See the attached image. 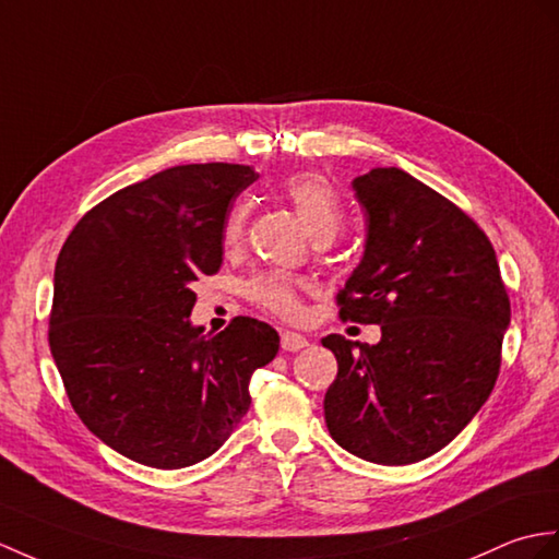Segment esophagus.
Listing matches in <instances>:
<instances>
[{"label":"esophagus","instance_id":"34e87169","mask_svg":"<svg viewBox=\"0 0 559 559\" xmlns=\"http://www.w3.org/2000/svg\"><path fill=\"white\" fill-rule=\"evenodd\" d=\"M307 345H309V341L300 333H293V331L281 333V347L285 349V353H297V349H302Z\"/></svg>","mask_w":559,"mask_h":559}]
</instances>
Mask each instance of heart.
<instances>
[{
  "mask_svg": "<svg viewBox=\"0 0 559 559\" xmlns=\"http://www.w3.org/2000/svg\"><path fill=\"white\" fill-rule=\"evenodd\" d=\"M285 198L293 204L295 214L300 216L302 226L309 236H319V233H329L335 236L343 224V206L338 200V192L333 190L326 178L317 174H300L285 180L283 186ZM248 204L240 202L233 206L224 224V245L236 248L245 236V226H248ZM307 285L290 276L281 274H266L257 276L248 285V295L254 305L271 311L281 319H300L302 317V290Z\"/></svg>",
  "mask_w": 559,
  "mask_h": 559,
  "instance_id": "heart-1",
  "label": "heart"
}]
</instances>
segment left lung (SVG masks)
<instances>
[{
  "mask_svg": "<svg viewBox=\"0 0 559 559\" xmlns=\"http://www.w3.org/2000/svg\"><path fill=\"white\" fill-rule=\"evenodd\" d=\"M365 257L338 293L343 321L379 323L376 345L323 338L338 376L323 397L331 438L376 464L443 450L484 407L500 371L510 297L486 233L402 168L353 180Z\"/></svg>",
  "mask_w": 559,
  "mask_h": 559,
  "instance_id": "1",
  "label": "left lung"
}]
</instances>
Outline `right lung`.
<instances>
[{"label":"right lung","instance_id":"right-lung-1","mask_svg":"<svg viewBox=\"0 0 559 559\" xmlns=\"http://www.w3.org/2000/svg\"><path fill=\"white\" fill-rule=\"evenodd\" d=\"M242 164H186L109 194L78 221L55 269L49 347L81 421L119 455L183 469L226 443L250 379L278 353L264 321L192 326L194 283L224 262Z\"/></svg>","mask_w":559,"mask_h":559}]
</instances>
